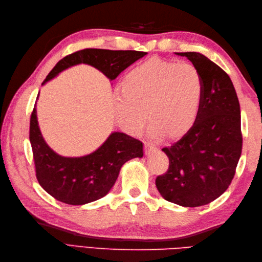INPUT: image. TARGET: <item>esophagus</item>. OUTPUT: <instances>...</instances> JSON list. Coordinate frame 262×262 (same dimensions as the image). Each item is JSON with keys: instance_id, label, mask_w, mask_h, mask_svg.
Returning <instances> with one entry per match:
<instances>
[{"instance_id": "1", "label": "esophagus", "mask_w": 262, "mask_h": 262, "mask_svg": "<svg viewBox=\"0 0 262 262\" xmlns=\"http://www.w3.org/2000/svg\"><path fill=\"white\" fill-rule=\"evenodd\" d=\"M155 151H157V147H155L153 144L148 143V142L144 143V152H145V154H151Z\"/></svg>"}]
</instances>
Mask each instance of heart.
I'll return each instance as SVG.
<instances>
[{
    "label": "heart",
    "mask_w": 262,
    "mask_h": 262,
    "mask_svg": "<svg viewBox=\"0 0 262 262\" xmlns=\"http://www.w3.org/2000/svg\"><path fill=\"white\" fill-rule=\"evenodd\" d=\"M204 92L203 76L193 65L149 58L122 79L115 94L117 119L133 135L140 134L148 118L152 135L180 138L197 121Z\"/></svg>",
    "instance_id": "obj_1"
}]
</instances>
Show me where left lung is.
<instances>
[{
  "label": "left lung",
  "mask_w": 262,
  "mask_h": 262,
  "mask_svg": "<svg viewBox=\"0 0 262 262\" xmlns=\"http://www.w3.org/2000/svg\"><path fill=\"white\" fill-rule=\"evenodd\" d=\"M177 54L200 72L205 92L193 127L162 148L169 169L155 185L168 202L198 207L219 198L234 178L242 153L240 103L230 76L219 65L199 53Z\"/></svg>",
  "instance_id": "8db88e82"
}]
</instances>
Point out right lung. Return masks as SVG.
<instances>
[{"label": "right lung", "instance_id": "obj_1", "mask_svg": "<svg viewBox=\"0 0 262 262\" xmlns=\"http://www.w3.org/2000/svg\"><path fill=\"white\" fill-rule=\"evenodd\" d=\"M146 54L137 51L82 49L60 59L42 84L59 72L81 63L98 69L113 81ZM29 138L39 185L55 199L69 205H84L102 198L115 185L122 164L130 159L143 157V143L120 132L113 133L97 151L85 157H60L43 141L36 107L30 117Z\"/></svg>", "mask_w": 262, "mask_h": 262}]
</instances>
